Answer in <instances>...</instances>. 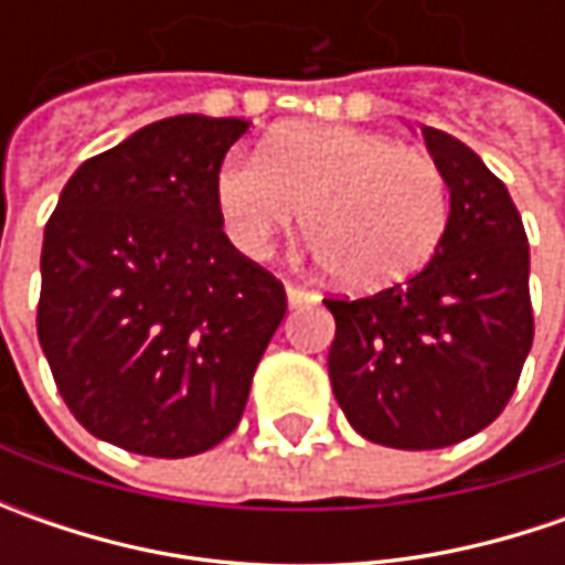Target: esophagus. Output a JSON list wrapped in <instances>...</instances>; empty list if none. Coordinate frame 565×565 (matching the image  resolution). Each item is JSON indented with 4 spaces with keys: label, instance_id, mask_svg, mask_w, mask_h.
<instances>
[{
    "label": "esophagus",
    "instance_id": "esophagus-1",
    "mask_svg": "<svg viewBox=\"0 0 565 565\" xmlns=\"http://www.w3.org/2000/svg\"><path fill=\"white\" fill-rule=\"evenodd\" d=\"M286 298H289V308H305V305H315L317 295L301 289V286H286Z\"/></svg>",
    "mask_w": 565,
    "mask_h": 565
}]
</instances>
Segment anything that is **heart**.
I'll use <instances>...</instances> for the list:
<instances>
[{"instance_id": "heart-1", "label": "heart", "mask_w": 565, "mask_h": 565, "mask_svg": "<svg viewBox=\"0 0 565 565\" xmlns=\"http://www.w3.org/2000/svg\"><path fill=\"white\" fill-rule=\"evenodd\" d=\"M228 242L267 257L301 213L311 250L352 289H386L434 257L449 226V188L427 153L345 125H295L260 157L232 153L216 172Z\"/></svg>"}]
</instances>
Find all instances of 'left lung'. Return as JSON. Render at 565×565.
Segmentation results:
<instances>
[{"mask_svg": "<svg viewBox=\"0 0 565 565\" xmlns=\"http://www.w3.org/2000/svg\"><path fill=\"white\" fill-rule=\"evenodd\" d=\"M449 188V226L422 273L367 298H323L337 320L330 383L364 440L440 449L510 402L534 339L529 238L481 157L422 128Z\"/></svg>", "mask_w": 565, "mask_h": 565, "instance_id": "1", "label": "left lung"}]
</instances>
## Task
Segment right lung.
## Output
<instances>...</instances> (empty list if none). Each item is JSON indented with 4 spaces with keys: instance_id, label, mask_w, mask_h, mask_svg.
I'll return each mask as SVG.
<instances>
[{
    "instance_id": "right-lung-1",
    "label": "right lung",
    "mask_w": 565,
    "mask_h": 565,
    "mask_svg": "<svg viewBox=\"0 0 565 565\" xmlns=\"http://www.w3.org/2000/svg\"><path fill=\"white\" fill-rule=\"evenodd\" d=\"M245 119L172 116L90 157L43 232L36 337L94 437L185 459L242 422L286 317L282 282L232 248L216 172Z\"/></svg>"
}]
</instances>
